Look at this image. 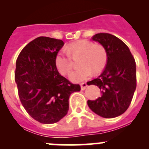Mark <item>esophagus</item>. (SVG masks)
<instances>
[{
  "mask_svg": "<svg viewBox=\"0 0 149 149\" xmlns=\"http://www.w3.org/2000/svg\"><path fill=\"white\" fill-rule=\"evenodd\" d=\"M87 86L86 83H81V90H84Z\"/></svg>",
  "mask_w": 149,
  "mask_h": 149,
  "instance_id": "esophagus-1",
  "label": "esophagus"
}]
</instances>
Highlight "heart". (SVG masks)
Here are the masks:
<instances>
[{"label":"heart","instance_id":"heart-1","mask_svg":"<svg viewBox=\"0 0 149 149\" xmlns=\"http://www.w3.org/2000/svg\"><path fill=\"white\" fill-rule=\"evenodd\" d=\"M81 55L79 65H81L70 73L69 78L74 82L86 80L93 71L99 73L106 65L107 54L105 47L101 44H94L86 40H79L65 46L57 53L55 63L58 71L66 75L73 68L72 56Z\"/></svg>","mask_w":149,"mask_h":149}]
</instances>
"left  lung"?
I'll list each match as a JSON object with an SVG mask.
<instances>
[{"label": "left lung", "instance_id": "left-lung-1", "mask_svg": "<svg viewBox=\"0 0 149 149\" xmlns=\"http://www.w3.org/2000/svg\"><path fill=\"white\" fill-rule=\"evenodd\" d=\"M92 40L104 47L107 61L102 73L87 83L97 86L102 95L87 104L97 115L113 118L124 113L132 101L136 88V61L128 47L112 34L100 33Z\"/></svg>", "mask_w": 149, "mask_h": 149}]
</instances>
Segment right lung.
<instances>
[{
  "label": "right lung",
  "mask_w": 149,
  "mask_h": 149,
  "mask_svg": "<svg viewBox=\"0 0 149 149\" xmlns=\"http://www.w3.org/2000/svg\"><path fill=\"white\" fill-rule=\"evenodd\" d=\"M63 45L61 40L39 37L24 47L16 60L15 81L21 102L31 118L43 124L65 116L69 97L81 90L55 66V56Z\"/></svg>",
  "instance_id": "1"
}]
</instances>
